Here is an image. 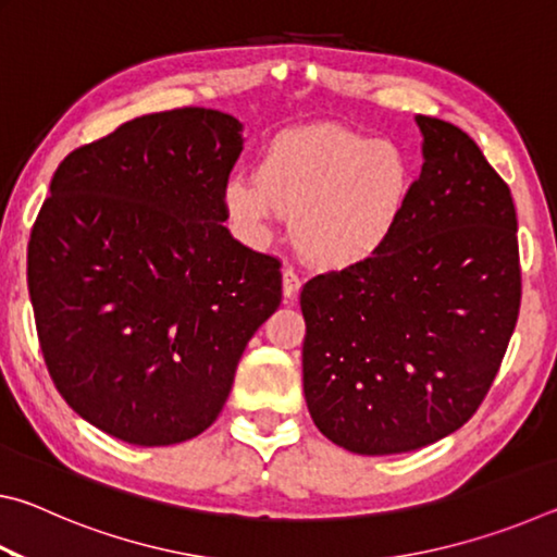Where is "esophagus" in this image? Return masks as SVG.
I'll use <instances>...</instances> for the list:
<instances>
[{"mask_svg":"<svg viewBox=\"0 0 557 557\" xmlns=\"http://www.w3.org/2000/svg\"><path fill=\"white\" fill-rule=\"evenodd\" d=\"M301 287V280L297 275L295 268H285L282 270V292H285V299H295L297 292Z\"/></svg>","mask_w":557,"mask_h":557,"instance_id":"1","label":"esophagus"}]
</instances>
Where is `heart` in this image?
<instances>
[{"mask_svg":"<svg viewBox=\"0 0 557 557\" xmlns=\"http://www.w3.org/2000/svg\"><path fill=\"white\" fill-rule=\"evenodd\" d=\"M410 162L391 143L336 125L282 132L256 178L233 176L223 199L235 223L262 235L277 213L295 219L305 256L346 268L379 252L408 206Z\"/></svg>","mask_w":557,"mask_h":557,"instance_id":"obj_1","label":"heart"}]
</instances>
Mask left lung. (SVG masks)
Here are the masks:
<instances>
[{"instance_id": "1", "label": "left lung", "mask_w": 557, "mask_h": 557, "mask_svg": "<svg viewBox=\"0 0 557 557\" xmlns=\"http://www.w3.org/2000/svg\"><path fill=\"white\" fill-rule=\"evenodd\" d=\"M414 122L425 164L393 235L299 297L309 414L356 455H400L465 425L521 307L511 188L467 132Z\"/></svg>"}]
</instances>
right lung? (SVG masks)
<instances>
[{
	"label": "right lung",
	"mask_w": 557,
	"mask_h": 557,
	"mask_svg": "<svg viewBox=\"0 0 557 557\" xmlns=\"http://www.w3.org/2000/svg\"><path fill=\"white\" fill-rule=\"evenodd\" d=\"M243 125L152 112L63 159L29 240L41 354L63 400L139 447L191 440L282 301L280 260L223 221Z\"/></svg>",
	"instance_id": "obj_1"
}]
</instances>
